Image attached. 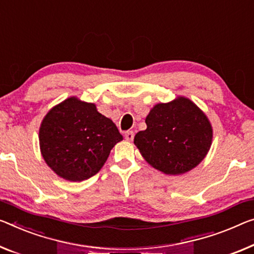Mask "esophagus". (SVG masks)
Returning <instances> with one entry per match:
<instances>
[{
	"label": "esophagus",
	"mask_w": 254,
	"mask_h": 254,
	"mask_svg": "<svg viewBox=\"0 0 254 254\" xmlns=\"http://www.w3.org/2000/svg\"><path fill=\"white\" fill-rule=\"evenodd\" d=\"M125 138H126L127 140H132V139H134V131L128 130V131L125 132Z\"/></svg>",
	"instance_id": "obj_1"
}]
</instances>
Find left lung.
<instances>
[{
  "mask_svg": "<svg viewBox=\"0 0 254 254\" xmlns=\"http://www.w3.org/2000/svg\"><path fill=\"white\" fill-rule=\"evenodd\" d=\"M146 129L134 143L150 165L167 175L192 170L205 158L212 142V127L206 116L186 97L151 109Z\"/></svg>",
  "mask_w": 254,
  "mask_h": 254,
  "instance_id": "8db88e82",
  "label": "left lung"
}]
</instances>
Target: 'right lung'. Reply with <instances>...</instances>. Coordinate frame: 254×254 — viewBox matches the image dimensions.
Listing matches in <instances>:
<instances>
[{
	"instance_id": "1",
	"label": "right lung",
	"mask_w": 254,
	"mask_h": 254,
	"mask_svg": "<svg viewBox=\"0 0 254 254\" xmlns=\"http://www.w3.org/2000/svg\"><path fill=\"white\" fill-rule=\"evenodd\" d=\"M123 139L111 119L94 103L69 97L48 112L41 124L40 147L48 166L61 178L81 182L94 176Z\"/></svg>"
}]
</instances>
